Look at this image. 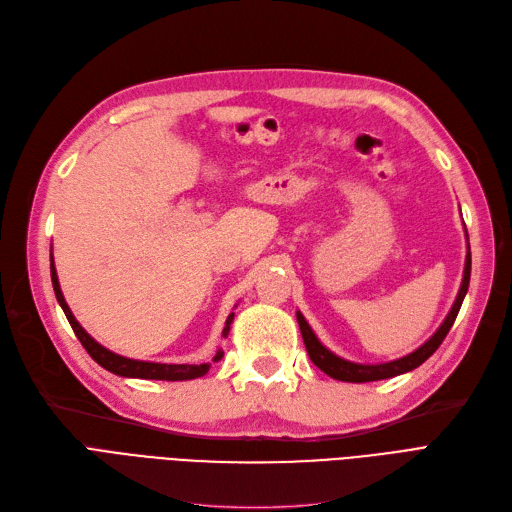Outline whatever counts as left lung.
<instances>
[{
	"instance_id": "left-lung-1",
	"label": "left lung",
	"mask_w": 512,
	"mask_h": 512,
	"mask_svg": "<svg viewBox=\"0 0 512 512\" xmlns=\"http://www.w3.org/2000/svg\"><path fill=\"white\" fill-rule=\"evenodd\" d=\"M468 240V234H466ZM468 282H470V246H468V253H466V263H464V278H462V285L458 291L456 301H453V306L449 310V314L445 316L443 325L437 329L426 344H422L418 350H413L411 354L403 356V358H396V361L390 363H380V365H361V363H352L346 361V358L333 354L329 348H325L320 344V339L314 335L312 327L308 325V320L304 318V314L297 312V323L301 329V337H304V344L306 350L310 354V361L320 369L325 371L333 380L339 382H352V384H363V382H377V380H388V377H396L401 373L413 371L415 367H420L426 358H430L437 348L443 344L445 335L449 333L453 320H456L460 308H462V301L466 297L468 291Z\"/></svg>"
}]
</instances>
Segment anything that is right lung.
<instances>
[{"instance_id":"add662e5","label":"right lung","mask_w":512,"mask_h":512,"mask_svg":"<svg viewBox=\"0 0 512 512\" xmlns=\"http://www.w3.org/2000/svg\"><path fill=\"white\" fill-rule=\"evenodd\" d=\"M50 276H52V287H54V295L56 301H59L69 325L75 333V337L80 339L82 346L86 348V352L97 361L103 369L122 375V377H141V380H164V382H183V380H196V377H202L208 369H211V363H204V365H166V363H147V361H135V358H126L120 356L116 352L107 350L105 346H101L97 339H92L84 327L75 320V316L71 314L67 301L63 297L61 285H59V276H56V268H54V259H50ZM234 320V312L227 316L225 320V327H223V337H227L230 333V325ZM223 350H217L213 363L221 361Z\"/></svg>"}]
</instances>
